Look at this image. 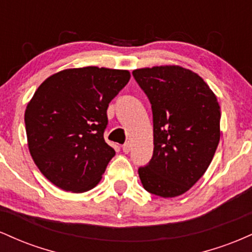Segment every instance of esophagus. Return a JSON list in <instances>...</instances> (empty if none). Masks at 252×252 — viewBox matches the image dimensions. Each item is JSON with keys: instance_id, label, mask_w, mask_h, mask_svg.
<instances>
[{"instance_id": "obj_1", "label": "esophagus", "mask_w": 252, "mask_h": 252, "mask_svg": "<svg viewBox=\"0 0 252 252\" xmlns=\"http://www.w3.org/2000/svg\"><path fill=\"white\" fill-rule=\"evenodd\" d=\"M130 147H131V144H130L129 142H126L122 146V149H123V152L126 153V154H128V153L130 152Z\"/></svg>"}]
</instances>
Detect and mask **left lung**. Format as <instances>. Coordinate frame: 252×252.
I'll return each mask as SVG.
<instances>
[{"instance_id": "8db88e82", "label": "left lung", "mask_w": 252, "mask_h": 252, "mask_svg": "<svg viewBox=\"0 0 252 252\" xmlns=\"http://www.w3.org/2000/svg\"><path fill=\"white\" fill-rule=\"evenodd\" d=\"M152 104L154 152L138 168L152 194L173 198L187 192L209 168L220 140V108L201 77L180 66L132 72Z\"/></svg>"}]
</instances>
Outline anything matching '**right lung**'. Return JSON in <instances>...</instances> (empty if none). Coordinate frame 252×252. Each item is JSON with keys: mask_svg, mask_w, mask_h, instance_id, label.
Masks as SVG:
<instances>
[{"mask_svg": "<svg viewBox=\"0 0 252 252\" xmlns=\"http://www.w3.org/2000/svg\"><path fill=\"white\" fill-rule=\"evenodd\" d=\"M130 73L89 66L53 74L37 88L25 112L28 148L46 178L83 193L100 181L115 150L104 140L109 103Z\"/></svg>", "mask_w": 252, "mask_h": 252, "instance_id": "right-lung-1", "label": "right lung"}]
</instances>
